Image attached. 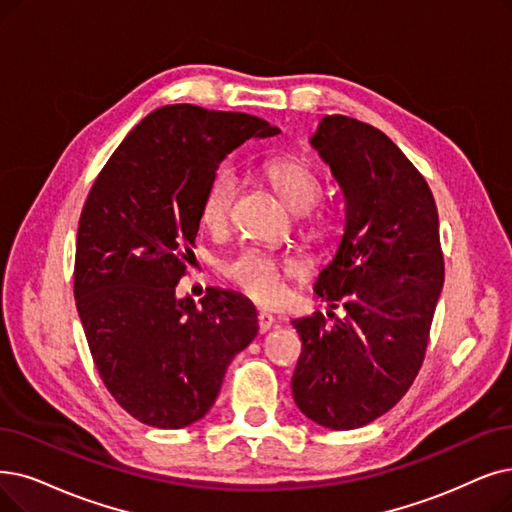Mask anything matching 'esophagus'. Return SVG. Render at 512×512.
<instances>
[{
  "label": "esophagus",
  "instance_id": "obj_1",
  "mask_svg": "<svg viewBox=\"0 0 512 512\" xmlns=\"http://www.w3.org/2000/svg\"><path fill=\"white\" fill-rule=\"evenodd\" d=\"M273 323H275V317L273 315H269V313H258V330H260V334H267L271 327H273Z\"/></svg>",
  "mask_w": 512,
  "mask_h": 512
}]
</instances>
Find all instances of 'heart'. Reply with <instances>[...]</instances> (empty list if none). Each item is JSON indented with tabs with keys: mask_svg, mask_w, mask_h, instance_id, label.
I'll return each mask as SVG.
<instances>
[{
	"mask_svg": "<svg viewBox=\"0 0 512 512\" xmlns=\"http://www.w3.org/2000/svg\"><path fill=\"white\" fill-rule=\"evenodd\" d=\"M264 174H267L273 189L279 193V197L285 201V206L292 212L306 210L319 197V178L300 159H271L267 166H264ZM235 191L237 176L233 170L222 168L212 176L208 191L201 201V220L206 227L214 229L224 224V220H227L231 212ZM306 231L313 237H323L330 231V218L323 212H313L306 218ZM292 269V262H281L258 250H245L222 267L224 275H227L235 285H239L250 298L262 304H273L281 300L283 275L290 273Z\"/></svg>",
	"mask_w": 512,
	"mask_h": 512,
	"instance_id": "1",
	"label": "heart"
}]
</instances>
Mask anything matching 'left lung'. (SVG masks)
<instances>
[{
    "instance_id": "obj_1",
    "label": "left lung",
    "mask_w": 512,
    "mask_h": 512,
    "mask_svg": "<svg viewBox=\"0 0 512 512\" xmlns=\"http://www.w3.org/2000/svg\"><path fill=\"white\" fill-rule=\"evenodd\" d=\"M311 145L344 197V233L315 294L346 317L294 319L302 340L292 376L300 412L332 431L386 414L424 361L443 288L431 189L395 142L353 117L325 115Z\"/></svg>"
}]
</instances>
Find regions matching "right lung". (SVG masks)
Here are the masks:
<instances>
[{"label":"right lung","instance_id":"right-lung-1","mask_svg":"<svg viewBox=\"0 0 512 512\" xmlns=\"http://www.w3.org/2000/svg\"><path fill=\"white\" fill-rule=\"evenodd\" d=\"M267 121L195 105L149 113L100 170L81 210L75 300L96 370L136 420L185 428L214 405L227 367L258 334L254 304L208 288L178 298L220 161Z\"/></svg>","mask_w":512,"mask_h":512}]
</instances>
